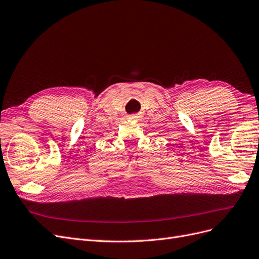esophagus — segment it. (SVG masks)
Here are the masks:
<instances>
[{
    "label": "esophagus",
    "instance_id": "esophagus-1",
    "mask_svg": "<svg viewBox=\"0 0 259 259\" xmlns=\"http://www.w3.org/2000/svg\"><path fill=\"white\" fill-rule=\"evenodd\" d=\"M129 119L139 121V120L142 119V115L141 114H132V115H130V116H129Z\"/></svg>",
    "mask_w": 259,
    "mask_h": 259
}]
</instances>
